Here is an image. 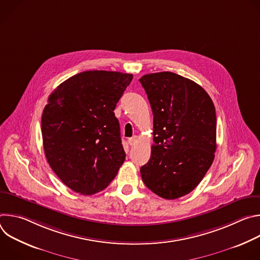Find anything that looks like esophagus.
<instances>
[{"instance_id": "34e87169", "label": "esophagus", "mask_w": 260, "mask_h": 260, "mask_svg": "<svg viewBox=\"0 0 260 260\" xmlns=\"http://www.w3.org/2000/svg\"><path fill=\"white\" fill-rule=\"evenodd\" d=\"M137 141H138V137H137V136H133L132 138L128 139V144H129L131 146H134V145L137 143Z\"/></svg>"}]
</instances>
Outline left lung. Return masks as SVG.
<instances>
[{
    "label": "left lung",
    "mask_w": 260,
    "mask_h": 260,
    "mask_svg": "<svg viewBox=\"0 0 260 260\" xmlns=\"http://www.w3.org/2000/svg\"><path fill=\"white\" fill-rule=\"evenodd\" d=\"M153 113L151 157L142 180L158 197L176 200L191 192L210 169L216 151V112L206 90L172 72L139 79Z\"/></svg>",
    "instance_id": "left-lung-1"
}]
</instances>
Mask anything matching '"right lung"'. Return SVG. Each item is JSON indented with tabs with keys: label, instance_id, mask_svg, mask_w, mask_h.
<instances>
[{
	"label": "right lung",
	"instance_id": "right-lung-1",
	"mask_svg": "<svg viewBox=\"0 0 260 260\" xmlns=\"http://www.w3.org/2000/svg\"><path fill=\"white\" fill-rule=\"evenodd\" d=\"M132 80V74L86 71L49 95L41 121L45 156L73 191H102L123 164L125 152L113 111Z\"/></svg>",
	"mask_w": 260,
	"mask_h": 260
}]
</instances>
